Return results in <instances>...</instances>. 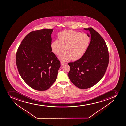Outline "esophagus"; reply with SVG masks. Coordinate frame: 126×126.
I'll return each instance as SVG.
<instances>
[{
    "label": "esophagus",
    "instance_id": "1",
    "mask_svg": "<svg viewBox=\"0 0 126 126\" xmlns=\"http://www.w3.org/2000/svg\"><path fill=\"white\" fill-rule=\"evenodd\" d=\"M66 64V63H64V62H61V66H64V65H65Z\"/></svg>",
    "mask_w": 126,
    "mask_h": 126
}]
</instances>
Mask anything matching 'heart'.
Wrapping results in <instances>:
<instances>
[{
	"label": "heart",
	"instance_id": "1",
	"mask_svg": "<svg viewBox=\"0 0 126 126\" xmlns=\"http://www.w3.org/2000/svg\"><path fill=\"white\" fill-rule=\"evenodd\" d=\"M59 40H56L51 44L52 51L59 59L63 62L70 60H77L85 53L88 46L90 39L86 34H82L73 30L62 32L59 34Z\"/></svg>",
	"mask_w": 126,
	"mask_h": 126
}]
</instances>
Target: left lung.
Returning <instances> with one entry per match:
<instances>
[{"mask_svg": "<svg viewBox=\"0 0 126 126\" xmlns=\"http://www.w3.org/2000/svg\"><path fill=\"white\" fill-rule=\"evenodd\" d=\"M89 31L91 41L81 58L69 62L68 76L71 82L79 88L86 89L97 83L104 76L109 64L108 49L103 38L92 28Z\"/></svg>", "mask_w": 126, "mask_h": 126, "instance_id": "left-lung-1", "label": "left lung"}]
</instances>
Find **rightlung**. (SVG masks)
I'll list each match as a JSON object with an SVG mask.
<instances>
[{
  "mask_svg": "<svg viewBox=\"0 0 126 126\" xmlns=\"http://www.w3.org/2000/svg\"><path fill=\"white\" fill-rule=\"evenodd\" d=\"M52 29L30 32L22 41L16 55L19 73L34 90L48 89L57 77L60 62L52 52Z\"/></svg>",
  "mask_w": 126,
  "mask_h": 126,
  "instance_id": "obj_1",
  "label": "right lung"
}]
</instances>
